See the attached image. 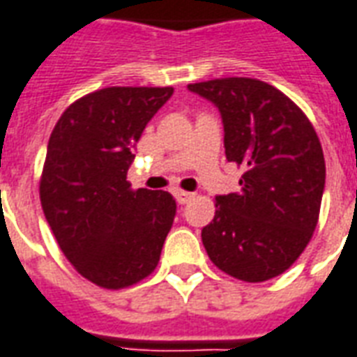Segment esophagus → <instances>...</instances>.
<instances>
[{"instance_id": "34e87169", "label": "esophagus", "mask_w": 357, "mask_h": 357, "mask_svg": "<svg viewBox=\"0 0 357 357\" xmlns=\"http://www.w3.org/2000/svg\"><path fill=\"white\" fill-rule=\"evenodd\" d=\"M174 197H176V200H178L179 204H187V202H191V200L195 199V192L176 189V191H174Z\"/></svg>"}]
</instances>
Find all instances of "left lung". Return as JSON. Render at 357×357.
<instances>
[{"label":"left lung","mask_w":357,"mask_h":357,"mask_svg":"<svg viewBox=\"0 0 357 357\" xmlns=\"http://www.w3.org/2000/svg\"><path fill=\"white\" fill-rule=\"evenodd\" d=\"M187 89L218 107L227 160L244 168L240 191L218 195L215 215L202 229L208 257L244 282L286 273L312 238L326 187L314 126L259 79H213Z\"/></svg>","instance_id":"1"}]
</instances>
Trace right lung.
Masks as SVG:
<instances>
[{"label": "right lung", "mask_w": 357, "mask_h": 357, "mask_svg": "<svg viewBox=\"0 0 357 357\" xmlns=\"http://www.w3.org/2000/svg\"><path fill=\"white\" fill-rule=\"evenodd\" d=\"M172 86H109L71 104L51 134L39 185L60 250L81 276L107 289L155 271L176 218L170 192L132 191L134 147Z\"/></svg>", "instance_id": "obj_1"}]
</instances>
